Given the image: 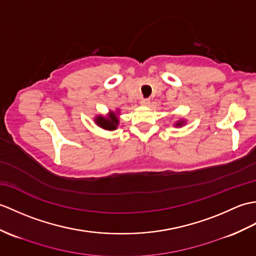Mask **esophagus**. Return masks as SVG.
Listing matches in <instances>:
<instances>
[{
	"instance_id": "34e87169",
	"label": "esophagus",
	"mask_w": 256,
	"mask_h": 256,
	"mask_svg": "<svg viewBox=\"0 0 256 256\" xmlns=\"http://www.w3.org/2000/svg\"><path fill=\"white\" fill-rule=\"evenodd\" d=\"M150 99H142L140 100V104L142 106H150Z\"/></svg>"
}]
</instances>
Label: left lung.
<instances>
[{"label": "left lung", "mask_w": 256, "mask_h": 256, "mask_svg": "<svg viewBox=\"0 0 256 256\" xmlns=\"http://www.w3.org/2000/svg\"><path fill=\"white\" fill-rule=\"evenodd\" d=\"M186 120H184V118H179V120L174 122V126H176V128H181V126H186Z\"/></svg>", "instance_id": "1"}]
</instances>
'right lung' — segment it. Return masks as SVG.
Segmentation results:
<instances>
[{
	"instance_id": "obj_1",
	"label": "right lung",
	"mask_w": 256,
	"mask_h": 256,
	"mask_svg": "<svg viewBox=\"0 0 256 256\" xmlns=\"http://www.w3.org/2000/svg\"><path fill=\"white\" fill-rule=\"evenodd\" d=\"M118 116H120V110L116 109V111H109L106 116L98 114L94 116V121L101 128L106 130H114L118 126Z\"/></svg>"
}]
</instances>
